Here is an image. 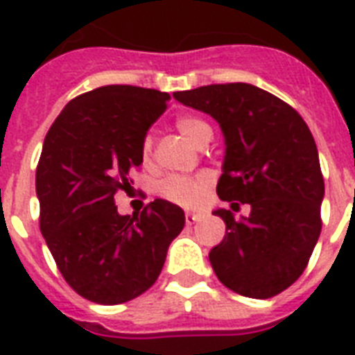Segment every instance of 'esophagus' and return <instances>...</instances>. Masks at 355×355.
<instances>
[{"instance_id":"obj_1","label":"esophagus","mask_w":355,"mask_h":355,"mask_svg":"<svg viewBox=\"0 0 355 355\" xmlns=\"http://www.w3.org/2000/svg\"><path fill=\"white\" fill-rule=\"evenodd\" d=\"M199 214H191V211H188L186 214V225H193L195 221H199Z\"/></svg>"}]
</instances>
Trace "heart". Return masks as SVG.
<instances>
[{"label":"heart","mask_w":355,"mask_h":355,"mask_svg":"<svg viewBox=\"0 0 355 355\" xmlns=\"http://www.w3.org/2000/svg\"><path fill=\"white\" fill-rule=\"evenodd\" d=\"M177 128L180 130L184 138L191 141L193 145L200 147L206 141H210L214 136L210 123L205 121L202 118L197 116H180L177 118ZM141 158L144 162L150 160V139L145 138L144 145H141ZM206 188V178H186L178 177V175H171V177L164 178L158 186V191L164 199L173 200L177 205L182 206H195L200 200Z\"/></svg>","instance_id":"b5f03b06"}]
</instances>
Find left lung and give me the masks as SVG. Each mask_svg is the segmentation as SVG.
<instances>
[{
  "mask_svg": "<svg viewBox=\"0 0 355 355\" xmlns=\"http://www.w3.org/2000/svg\"><path fill=\"white\" fill-rule=\"evenodd\" d=\"M173 97L219 123L225 158L217 195L250 205L241 219L214 210L227 223L223 241L208 256L214 272L243 297H275L302 275L322 227L324 180L308 125L287 103L247 83L200 86Z\"/></svg>",
  "mask_w": 355,
  "mask_h": 355,
  "instance_id": "left-lung-1",
  "label": "left lung"
}]
</instances>
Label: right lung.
<instances>
[{
	"mask_svg": "<svg viewBox=\"0 0 355 355\" xmlns=\"http://www.w3.org/2000/svg\"><path fill=\"white\" fill-rule=\"evenodd\" d=\"M166 92L101 86L69 101L49 128L36 167L40 230L64 280L96 304L139 297L156 282L184 210L155 199L121 216L114 200L141 166L147 130L166 112Z\"/></svg>",
	"mask_w": 355,
	"mask_h": 355,
	"instance_id": "obj_1",
	"label": "right lung"
}]
</instances>
